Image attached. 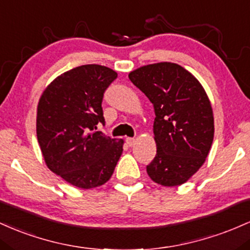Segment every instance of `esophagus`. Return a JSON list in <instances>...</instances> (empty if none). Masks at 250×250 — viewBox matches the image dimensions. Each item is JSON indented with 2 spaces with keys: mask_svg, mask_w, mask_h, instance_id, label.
<instances>
[{
  "mask_svg": "<svg viewBox=\"0 0 250 250\" xmlns=\"http://www.w3.org/2000/svg\"><path fill=\"white\" fill-rule=\"evenodd\" d=\"M134 142H136V139L134 138H126V144H127L128 146H133Z\"/></svg>",
  "mask_w": 250,
  "mask_h": 250,
  "instance_id": "esophagus-1",
  "label": "esophagus"
}]
</instances>
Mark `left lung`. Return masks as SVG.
<instances>
[{
    "label": "left lung",
    "instance_id": "8db88e82",
    "mask_svg": "<svg viewBox=\"0 0 250 250\" xmlns=\"http://www.w3.org/2000/svg\"><path fill=\"white\" fill-rule=\"evenodd\" d=\"M152 103L156 157L146 165L156 183H186L203 165L214 139V116L204 88L177 63L143 66L128 74Z\"/></svg>",
    "mask_w": 250,
    "mask_h": 250
}]
</instances>
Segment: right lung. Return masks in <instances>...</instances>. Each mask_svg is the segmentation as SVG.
<instances>
[{
	"label": "right lung",
	"mask_w": 250,
	"mask_h": 250,
	"mask_svg": "<svg viewBox=\"0 0 250 250\" xmlns=\"http://www.w3.org/2000/svg\"><path fill=\"white\" fill-rule=\"evenodd\" d=\"M118 74L100 64H83L58 77L44 89L38 106L36 136L50 171L72 186L91 189L111 178L123 152L105 124L104 93Z\"/></svg>",
	"instance_id": "add662e5"
}]
</instances>
